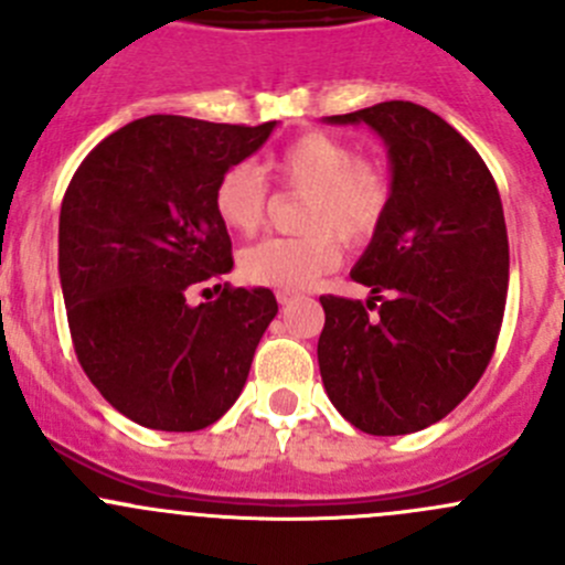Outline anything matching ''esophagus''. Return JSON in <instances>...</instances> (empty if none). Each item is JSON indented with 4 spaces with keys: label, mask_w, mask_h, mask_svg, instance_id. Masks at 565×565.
<instances>
[{
    "label": "esophagus",
    "mask_w": 565,
    "mask_h": 565,
    "mask_svg": "<svg viewBox=\"0 0 565 565\" xmlns=\"http://www.w3.org/2000/svg\"><path fill=\"white\" fill-rule=\"evenodd\" d=\"M295 298H298V292H289V289H278V292H276V300L281 306H289Z\"/></svg>",
    "instance_id": "34e87169"
}]
</instances>
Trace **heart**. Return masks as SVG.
Masks as SVG:
<instances>
[{
    "instance_id": "1",
    "label": "heart",
    "mask_w": 565,
    "mask_h": 565,
    "mask_svg": "<svg viewBox=\"0 0 565 565\" xmlns=\"http://www.w3.org/2000/svg\"><path fill=\"white\" fill-rule=\"evenodd\" d=\"M267 174L287 191L309 193L300 237H267L241 254L237 270L248 284L306 289L341 259V241L369 243L391 207V180L380 163L358 158L335 136L303 134L265 163ZM267 182L254 163H235L218 177L213 210L221 224L250 235L267 215Z\"/></svg>"
}]
</instances>
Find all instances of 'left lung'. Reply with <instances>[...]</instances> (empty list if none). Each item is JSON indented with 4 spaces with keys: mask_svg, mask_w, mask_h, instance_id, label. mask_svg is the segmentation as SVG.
Here are the masks:
<instances>
[{
    "mask_svg": "<svg viewBox=\"0 0 565 565\" xmlns=\"http://www.w3.org/2000/svg\"><path fill=\"white\" fill-rule=\"evenodd\" d=\"M324 122L385 141L391 207L350 273L372 298H319V374L355 429L409 435L446 418L492 361L509 292L503 202L470 141L429 108L385 100Z\"/></svg>",
    "mask_w": 565,
    "mask_h": 565,
    "instance_id": "8db88e82",
    "label": "left lung"
}]
</instances>
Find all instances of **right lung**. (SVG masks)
<instances>
[{"mask_svg":"<svg viewBox=\"0 0 565 565\" xmlns=\"http://www.w3.org/2000/svg\"><path fill=\"white\" fill-rule=\"evenodd\" d=\"M273 128L152 114L106 136L67 185L60 284L73 347L89 383L139 426L204 429L246 385L276 295L224 284L210 303L185 298L235 265L215 182Z\"/></svg>","mask_w":565,"mask_h":565,"instance_id":"1","label":"right lung"}]
</instances>
